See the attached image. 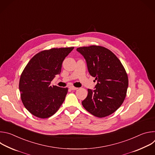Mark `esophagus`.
Masks as SVG:
<instances>
[{"mask_svg":"<svg viewBox=\"0 0 155 155\" xmlns=\"http://www.w3.org/2000/svg\"><path fill=\"white\" fill-rule=\"evenodd\" d=\"M69 88H70V89H71V90H77V89H78V87H74V86H70V87H69Z\"/></svg>","mask_w":155,"mask_h":155,"instance_id":"1","label":"esophagus"}]
</instances>
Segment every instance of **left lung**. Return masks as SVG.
I'll return each mask as SVG.
<instances>
[{
  "mask_svg": "<svg viewBox=\"0 0 155 155\" xmlns=\"http://www.w3.org/2000/svg\"><path fill=\"white\" fill-rule=\"evenodd\" d=\"M85 59L90 74L97 84L94 90L87 89V96L82 101L83 107L95 117L111 115L121 105L126 95L128 78L118 58L101 46L77 49Z\"/></svg>",
  "mask_w": 155,
  "mask_h": 155,
  "instance_id": "obj_1",
  "label": "left lung"
}]
</instances>
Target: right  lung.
Masks as SVG:
<instances>
[{
	"instance_id": "add662e5",
	"label": "right lung",
	"mask_w": 155,
	"mask_h": 155,
	"mask_svg": "<svg viewBox=\"0 0 155 155\" xmlns=\"http://www.w3.org/2000/svg\"><path fill=\"white\" fill-rule=\"evenodd\" d=\"M74 47L52 48L35 54L21 74L19 89L28 111L40 118L53 115L65 100L68 87L51 86L61 71L62 64Z\"/></svg>"
}]
</instances>
